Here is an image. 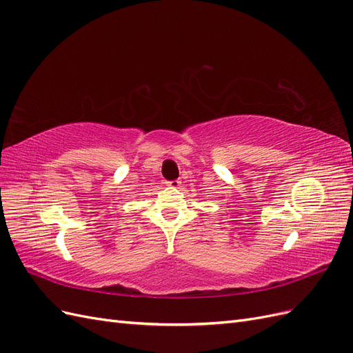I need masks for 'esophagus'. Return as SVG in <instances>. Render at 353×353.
I'll use <instances>...</instances> for the list:
<instances>
[{
    "label": "esophagus",
    "mask_w": 353,
    "mask_h": 353,
    "mask_svg": "<svg viewBox=\"0 0 353 353\" xmlns=\"http://www.w3.org/2000/svg\"><path fill=\"white\" fill-rule=\"evenodd\" d=\"M179 184H181V181H178V179L168 181V183H166V185H168V187H170V188H178V187H179Z\"/></svg>",
    "instance_id": "esophagus-1"
}]
</instances>
